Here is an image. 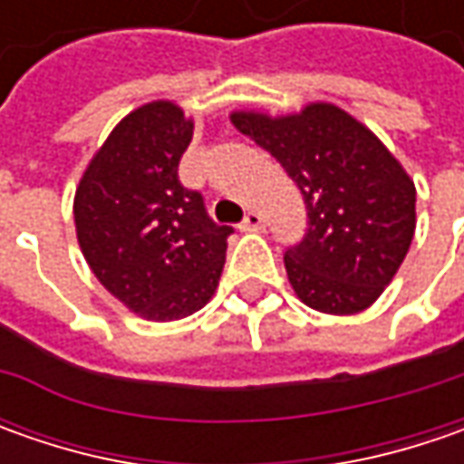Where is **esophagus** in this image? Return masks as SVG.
<instances>
[{"instance_id": "esophagus-1", "label": "esophagus", "mask_w": 464, "mask_h": 464, "mask_svg": "<svg viewBox=\"0 0 464 464\" xmlns=\"http://www.w3.org/2000/svg\"><path fill=\"white\" fill-rule=\"evenodd\" d=\"M240 227L242 229H260V227H263V214L256 211V208H250V211L245 214V219H242Z\"/></svg>"}]
</instances>
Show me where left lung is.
Segmentation results:
<instances>
[{
  "instance_id": "left-lung-1",
  "label": "left lung",
  "mask_w": 464,
  "mask_h": 464,
  "mask_svg": "<svg viewBox=\"0 0 464 464\" xmlns=\"http://www.w3.org/2000/svg\"><path fill=\"white\" fill-rule=\"evenodd\" d=\"M232 123L276 157L307 206V235L284 256L295 295L325 314H356L398 274L416 232V186L362 121L333 102Z\"/></svg>"
}]
</instances>
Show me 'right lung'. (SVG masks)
Returning a JSON list of instances; mask_svg holds the SVG:
<instances>
[{"label": "right lung", "instance_id": "right-lung-1", "mask_svg": "<svg viewBox=\"0 0 464 464\" xmlns=\"http://www.w3.org/2000/svg\"><path fill=\"white\" fill-rule=\"evenodd\" d=\"M193 121L172 100L131 111L105 139L74 193L82 256L131 312L169 323L214 296L232 227L214 224L178 180Z\"/></svg>", "mask_w": 464, "mask_h": 464}]
</instances>
